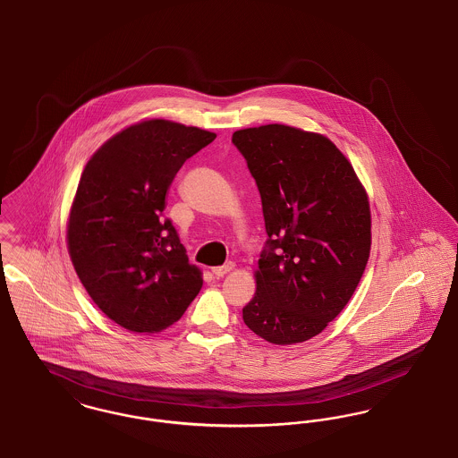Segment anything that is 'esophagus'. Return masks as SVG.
<instances>
[{"instance_id": "esophagus-1", "label": "esophagus", "mask_w": 458, "mask_h": 458, "mask_svg": "<svg viewBox=\"0 0 458 458\" xmlns=\"http://www.w3.org/2000/svg\"><path fill=\"white\" fill-rule=\"evenodd\" d=\"M233 268H234V264L229 262V264L222 265V267H214V268H212V274L218 279V277H224V276H225L227 272H231Z\"/></svg>"}]
</instances>
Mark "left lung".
I'll return each instance as SVG.
<instances>
[{
    "mask_svg": "<svg viewBox=\"0 0 458 458\" xmlns=\"http://www.w3.org/2000/svg\"><path fill=\"white\" fill-rule=\"evenodd\" d=\"M233 143L259 186L268 236L242 320L274 344L307 341L360 283L370 253L369 196L322 134L268 123L236 131Z\"/></svg>",
    "mask_w": 458,
    "mask_h": 458,
    "instance_id": "obj_1",
    "label": "left lung"
}]
</instances>
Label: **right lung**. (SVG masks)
<instances>
[{"instance_id":"add662e5","label":"right lung","mask_w":458,"mask_h":458,"mask_svg":"<svg viewBox=\"0 0 458 458\" xmlns=\"http://www.w3.org/2000/svg\"><path fill=\"white\" fill-rule=\"evenodd\" d=\"M217 134L151 119L110 138L82 170L67 225L73 268L98 309L132 333H158L203 286L169 218L182 164Z\"/></svg>"}]
</instances>
